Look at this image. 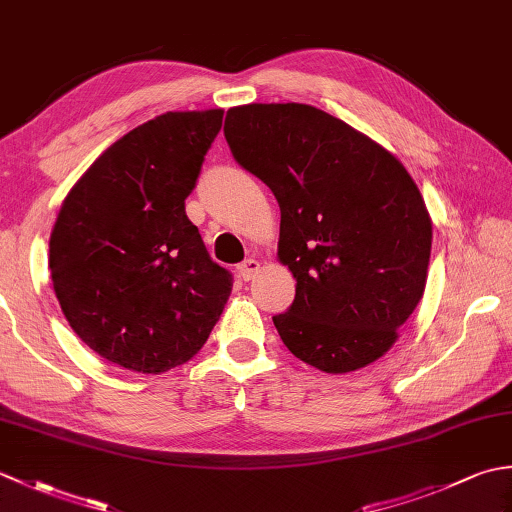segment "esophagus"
I'll return each mask as SVG.
<instances>
[{"label":"esophagus","instance_id":"34e87169","mask_svg":"<svg viewBox=\"0 0 512 512\" xmlns=\"http://www.w3.org/2000/svg\"><path fill=\"white\" fill-rule=\"evenodd\" d=\"M237 273H239V277H242L244 281H250L259 273V262H257L255 257H248V259H244L242 264L237 266Z\"/></svg>","mask_w":512,"mask_h":512}]
</instances>
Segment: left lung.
<instances>
[{
  "label": "left lung",
  "mask_w": 512,
  "mask_h": 512,
  "mask_svg": "<svg viewBox=\"0 0 512 512\" xmlns=\"http://www.w3.org/2000/svg\"><path fill=\"white\" fill-rule=\"evenodd\" d=\"M239 167L279 202V259L297 295L273 323L288 350L328 374L383 356L427 284L431 220L407 169L372 138L303 103L226 112Z\"/></svg>",
  "instance_id": "left-lung-1"
}]
</instances>
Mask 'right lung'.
Listing matches in <instances>:
<instances>
[{"instance_id":"obj_1","label":"right lung","mask_w":512,"mask_h":512,"mask_svg":"<svg viewBox=\"0 0 512 512\" xmlns=\"http://www.w3.org/2000/svg\"><path fill=\"white\" fill-rule=\"evenodd\" d=\"M222 116H156L105 149L63 200L50 235L54 295L110 363L143 374L187 363L231 295L233 275L184 213Z\"/></svg>"}]
</instances>
